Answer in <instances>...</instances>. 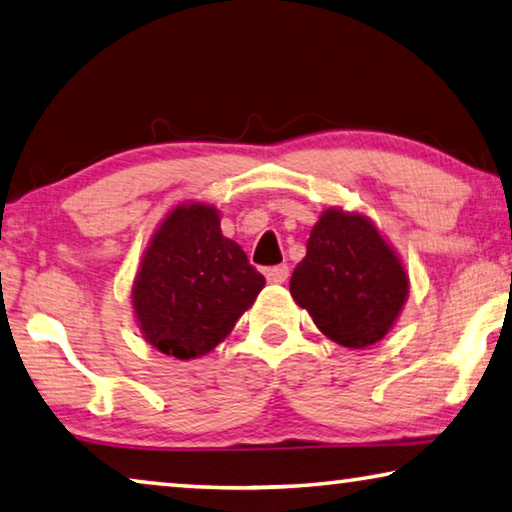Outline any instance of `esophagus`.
<instances>
[{
    "label": "esophagus",
    "mask_w": 512,
    "mask_h": 512,
    "mask_svg": "<svg viewBox=\"0 0 512 512\" xmlns=\"http://www.w3.org/2000/svg\"><path fill=\"white\" fill-rule=\"evenodd\" d=\"M264 275L271 285H282V282H287V278H289V266L287 264L271 266V269L264 271Z\"/></svg>",
    "instance_id": "1"
}]
</instances>
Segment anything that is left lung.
Wrapping results in <instances>:
<instances>
[{
    "label": "left lung",
    "instance_id": "obj_1",
    "mask_svg": "<svg viewBox=\"0 0 512 512\" xmlns=\"http://www.w3.org/2000/svg\"><path fill=\"white\" fill-rule=\"evenodd\" d=\"M289 289L323 335L364 348L392 328L408 296V275L367 218L328 209L312 227Z\"/></svg>",
    "mask_w": 512,
    "mask_h": 512
}]
</instances>
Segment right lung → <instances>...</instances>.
<instances>
[{
  "instance_id": "add662e5",
  "label": "right lung",
  "mask_w": 512,
  "mask_h": 512,
  "mask_svg": "<svg viewBox=\"0 0 512 512\" xmlns=\"http://www.w3.org/2000/svg\"><path fill=\"white\" fill-rule=\"evenodd\" d=\"M209 205L177 207L154 234L132 303L148 342L177 360L205 355L230 335L264 287Z\"/></svg>"
}]
</instances>
